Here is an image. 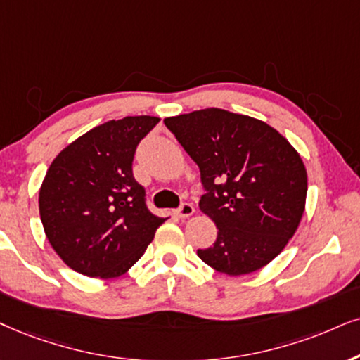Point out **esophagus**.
<instances>
[{
	"instance_id": "obj_1",
	"label": "esophagus",
	"mask_w": 360,
	"mask_h": 360,
	"mask_svg": "<svg viewBox=\"0 0 360 360\" xmlns=\"http://www.w3.org/2000/svg\"><path fill=\"white\" fill-rule=\"evenodd\" d=\"M176 214L179 217H189V216H193L194 214V206L191 202H183L179 206V209H177L176 211Z\"/></svg>"
}]
</instances>
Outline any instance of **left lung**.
I'll list each match as a JSON object with an SVG mask.
<instances>
[{"mask_svg":"<svg viewBox=\"0 0 360 360\" xmlns=\"http://www.w3.org/2000/svg\"><path fill=\"white\" fill-rule=\"evenodd\" d=\"M165 124L199 166V207L217 226L216 243L198 256L227 276L269 264L306 206L307 172L297 151L266 122L224 109L166 117Z\"/></svg>","mask_w":360,"mask_h":360,"instance_id":"8db88e82","label":"left lung"}]
</instances>
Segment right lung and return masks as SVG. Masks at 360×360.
<instances>
[{
    "label": "right lung",
    "instance_id": "right-lung-1",
    "mask_svg": "<svg viewBox=\"0 0 360 360\" xmlns=\"http://www.w3.org/2000/svg\"><path fill=\"white\" fill-rule=\"evenodd\" d=\"M161 121L127 116L94 127L63 149L39 191V216L58 256L88 277L133 267L165 222L133 176L141 139Z\"/></svg>",
    "mask_w": 360,
    "mask_h": 360
}]
</instances>
